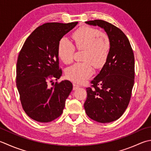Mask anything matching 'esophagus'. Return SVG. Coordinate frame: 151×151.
Masks as SVG:
<instances>
[{
  "label": "esophagus",
  "instance_id": "esophagus-1",
  "mask_svg": "<svg viewBox=\"0 0 151 151\" xmlns=\"http://www.w3.org/2000/svg\"><path fill=\"white\" fill-rule=\"evenodd\" d=\"M79 86H79L78 84L73 83V90H74L78 89V88H79Z\"/></svg>",
  "mask_w": 151,
  "mask_h": 151
}]
</instances>
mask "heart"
Returning <instances> with one entry per match:
<instances>
[{"instance_id": "b5f03b06", "label": "heart", "mask_w": 151, "mask_h": 151, "mask_svg": "<svg viewBox=\"0 0 151 151\" xmlns=\"http://www.w3.org/2000/svg\"><path fill=\"white\" fill-rule=\"evenodd\" d=\"M73 44L66 38L59 42L58 54L65 64H69L73 60L75 48L84 50L82 63H76L68 68L67 77L76 82H83L92 75L93 69L101 67L105 64L111 49V40L108 35L100 32L98 29L84 26L79 28L72 35Z\"/></svg>"}]
</instances>
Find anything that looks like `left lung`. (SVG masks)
Wrapping results in <instances>:
<instances>
[{
    "label": "left lung",
    "instance_id": "1",
    "mask_svg": "<svg viewBox=\"0 0 151 151\" xmlns=\"http://www.w3.org/2000/svg\"><path fill=\"white\" fill-rule=\"evenodd\" d=\"M104 29L111 40V49L102 69L86 88L84 104L91 119L108 123L119 119L130 101L134 84L135 60L128 37L117 27L101 19L86 22Z\"/></svg>",
    "mask_w": 151,
    "mask_h": 151
}]
</instances>
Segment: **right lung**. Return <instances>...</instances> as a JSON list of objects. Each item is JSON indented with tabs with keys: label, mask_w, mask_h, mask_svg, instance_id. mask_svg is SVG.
<instances>
[{
	"label": "right lung",
	"mask_w": 151,
	"mask_h": 151,
	"mask_svg": "<svg viewBox=\"0 0 151 151\" xmlns=\"http://www.w3.org/2000/svg\"><path fill=\"white\" fill-rule=\"evenodd\" d=\"M77 23H44L29 35L20 50L16 65L17 88L23 110L37 122H49L60 116L73 90L69 81L56 82L52 88L48 84L61 77L58 44Z\"/></svg>",
	"instance_id": "right-lung-1"
}]
</instances>
